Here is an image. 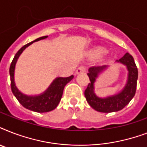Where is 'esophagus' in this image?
<instances>
[{"label": "esophagus", "mask_w": 147, "mask_h": 147, "mask_svg": "<svg viewBox=\"0 0 147 147\" xmlns=\"http://www.w3.org/2000/svg\"><path fill=\"white\" fill-rule=\"evenodd\" d=\"M85 71V69L83 66H80L79 68H78V69L76 70V75H78V74L84 73Z\"/></svg>", "instance_id": "esophagus-1"}]
</instances>
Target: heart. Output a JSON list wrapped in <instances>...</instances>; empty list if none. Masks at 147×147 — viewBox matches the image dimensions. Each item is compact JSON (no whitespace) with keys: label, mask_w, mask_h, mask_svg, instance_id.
Returning a JSON list of instances; mask_svg holds the SVG:
<instances>
[{"label":"heart","mask_w":147,"mask_h":147,"mask_svg":"<svg viewBox=\"0 0 147 147\" xmlns=\"http://www.w3.org/2000/svg\"><path fill=\"white\" fill-rule=\"evenodd\" d=\"M106 52H107V50L105 48L100 47H97L93 48V49H90L88 52V57L92 58V59H94V58L99 57L100 55L105 54Z\"/></svg>","instance_id":"1"}]
</instances>
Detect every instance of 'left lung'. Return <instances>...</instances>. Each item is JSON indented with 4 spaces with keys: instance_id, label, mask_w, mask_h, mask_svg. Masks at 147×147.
<instances>
[{
    "instance_id": "8db88e82",
    "label": "left lung",
    "mask_w": 147,
    "mask_h": 147,
    "mask_svg": "<svg viewBox=\"0 0 147 147\" xmlns=\"http://www.w3.org/2000/svg\"><path fill=\"white\" fill-rule=\"evenodd\" d=\"M117 63L123 65L127 70V78L125 85L119 92L113 95L101 97L98 96L94 92V84L100 74L108 69L107 65L91 67L88 69V76L90 82L85 91V96L90 106L95 111L103 113L117 112L121 111L128 105L136 93L137 82L138 78V70L134 59L129 53H126L123 57L117 60Z\"/></svg>"
}]
</instances>
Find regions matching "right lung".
Listing matches in <instances>:
<instances>
[{"label":"right lung","instance_id":"1","mask_svg":"<svg viewBox=\"0 0 147 147\" xmlns=\"http://www.w3.org/2000/svg\"><path fill=\"white\" fill-rule=\"evenodd\" d=\"M48 37V36H44L35 40L33 42H30L22 47L15 55L10 67V83H11V90L13 95L16 97L18 101L22 106L25 108L38 113H44L53 111L57 107L62 96L63 90L65 86L74 78L73 76H69L67 78L57 77L53 81L48 88L45 92L40 94L36 95H27L22 93L16 86L14 82V71L16 63L20 55L29 46L33 44L34 42H37L39 40H44Z\"/></svg>","mask_w":147,"mask_h":147}]
</instances>
